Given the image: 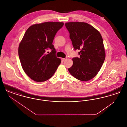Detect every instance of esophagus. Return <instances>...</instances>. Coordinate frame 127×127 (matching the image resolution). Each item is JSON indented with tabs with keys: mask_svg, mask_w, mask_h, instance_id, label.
Returning <instances> with one entry per match:
<instances>
[{
	"mask_svg": "<svg viewBox=\"0 0 127 127\" xmlns=\"http://www.w3.org/2000/svg\"><path fill=\"white\" fill-rule=\"evenodd\" d=\"M66 60H67V58H62L61 59V60L62 61H66Z\"/></svg>",
	"mask_w": 127,
	"mask_h": 127,
	"instance_id": "34e87169",
	"label": "esophagus"
}]
</instances>
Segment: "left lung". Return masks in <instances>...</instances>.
Wrapping results in <instances>:
<instances>
[{"label":"left lung","instance_id":"8db88e82","mask_svg":"<svg viewBox=\"0 0 127 127\" xmlns=\"http://www.w3.org/2000/svg\"><path fill=\"white\" fill-rule=\"evenodd\" d=\"M75 50L79 58L72 59L68 69L74 77L83 81L93 79L100 69L105 59V49L100 33L90 24L79 22L65 24Z\"/></svg>","mask_w":127,"mask_h":127}]
</instances>
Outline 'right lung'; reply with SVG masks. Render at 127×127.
<instances>
[{
	"label": "right lung",
	"mask_w": 127,
	"mask_h": 127,
	"mask_svg": "<svg viewBox=\"0 0 127 127\" xmlns=\"http://www.w3.org/2000/svg\"><path fill=\"white\" fill-rule=\"evenodd\" d=\"M63 25V22H44L33 25L26 31L19 45L18 56L25 72L33 80H48L61 64L52 43ZM48 49L50 53L46 52Z\"/></svg>",
	"instance_id": "add662e5"
}]
</instances>
